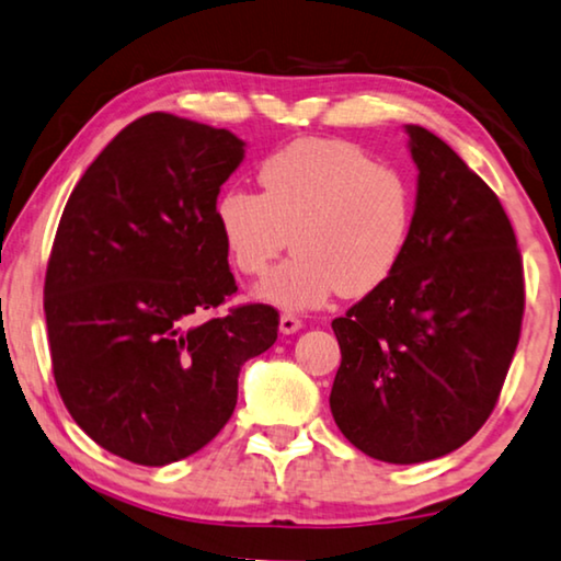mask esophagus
Returning <instances> with one entry per match:
<instances>
[{
    "mask_svg": "<svg viewBox=\"0 0 561 561\" xmlns=\"http://www.w3.org/2000/svg\"><path fill=\"white\" fill-rule=\"evenodd\" d=\"M299 328H302V320H299L297 314H291V312H282V318H279V330H282L284 335L297 333Z\"/></svg>",
    "mask_w": 561,
    "mask_h": 561,
    "instance_id": "obj_1",
    "label": "esophagus"
}]
</instances>
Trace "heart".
Wrapping results in <instances>:
<instances>
[{
	"mask_svg": "<svg viewBox=\"0 0 561 561\" xmlns=\"http://www.w3.org/2000/svg\"><path fill=\"white\" fill-rule=\"evenodd\" d=\"M262 193L228 185L213 218L243 277H262L289 247L295 256L256 287L289 310L320 307L337 291L363 297L404 259L414 187L404 172L345 139L289 141L259 164Z\"/></svg>",
	"mask_w": 561,
	"mask_h": 561,
	"instance_id": "1",
	"label": "heart"
}]
</instances>
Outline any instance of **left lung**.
Masks as SVG:
<instances>
[{"label": "left lung", "mask_w": 561, "mask_h": 561, "mask_svg": "<svg viewBox=\"0 0 561 561\" xmlns=\"http://www.w3.org/2000/svg\"><path fill=\"white\" fill-rule=\"evenodd\" d=\"M420 170L397 272L333 320L341 345L330 412L376 460L453 453L499 404L526 289L514 226L491 187L435 134L407 126Z\"/></svg>", "instance_id": "left-lung-1"}]
</instances>
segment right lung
Returning <instances> with one entry per match:
<instances>
[{
	"label": "right lung",
	"mask_w": 561,
	"mask_h": 561,
	"mask_svg": "<svg viewBox=\"0 0 561 561\" xmlns=\"http://www.w3.org/2000/svg\"><path fill=\"white\" fill-rule=\"evenodd\" d=\"M243 141L154 112L108 141L70 193L45 272L53 376L78 427L160 468L231 420L239 370L277 341L279 312L247 302L213 203Z\"/></svg>",
	"instance_id": "1"
}]
</instances>
